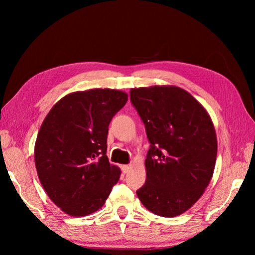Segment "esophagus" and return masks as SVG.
<instances>
[{"label": "esophagus", "mask_w": 255, "mask_h": 255, "mask_svg": "<svg viewBox=\"0 0 255 255\" xmlns=\"http://www.w3.org/2000/svg\"><path fill=\"white\" fill-rule=\"evenodd\" d=\"M122 170H123L124 173H128V172L131 170V166L130 165H123Z\"/></svg>", "instance_id": "1"}]
</instances>
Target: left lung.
<instances>
[{"mask_svg": "<svg viewBox=\"0 0 255 255\" xmlns=\"http://www.w3.org/2000/svg\"><path fill=\"white\" fill-rule=\"evenodd\" d=\"M130 100L150 143L146 181L137 196L153 214L175 217L200 199L213 178L217 157L213 120L179 86L131 89Z\"/></svg>", "mask_w": 255, "mask_h": 255, "instance_id": "1", "label": "left lung"}]
</instances>
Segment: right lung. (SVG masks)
Wrapping results in <instances>:
<instances>
[{
    "mask_svg": "<svg viewBox=\"0 0 255 255\" xmlns=\"http://www.w3.org/2000/svg\"><path fill=\"white\" fill-rule=\"evenodd\" d=\"M120 90L66 94L46 116L34 144V164L47 196L64 213L83 217L106 204L122 171L109 163L108 127L126 105Z\"/></svg>",
    "mask_w": 255,
    "mask_h": 255,
    "instance_id": "add662e5",
    "label": "right lung"
}]
</instances>
